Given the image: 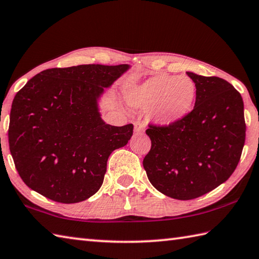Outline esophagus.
I'll return each instance as SVG.
<instances>
[{
    "mask_svg": "<svg viewBox=\"0 0 259 259\" xmlns=\"http://www.w3.org/2000/svg\"><path fill=\"white\" fill-rule=\"evenodd\" d=\"M145 133V126L144 123L141 122V121H136L135 122V134L137 135H140V134H144Z\"/></svg>",
    "mask_w": 259,
    "mask_h": 259,
    "instance_id": "esophagus-1",
    "label": "esophagus"
}]
</instances>
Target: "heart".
<instances>
[{
	"instance_id": "obj_1",
	"label": "heart",
	"mask_w": 259,
	"mask_h": 259,
	"mask_svg": "<svg viewBox=\"0 0 259 259\" xmlns=\"http://www.w3.org/2000/svg\"><path fill=\"white\" fill-rule=\"evenodd\" d=\"M197 87L187 75L159 73L124 91L128 106L161 125H171L188 115L195 106Z\"/></svg>"
}]
</instances>
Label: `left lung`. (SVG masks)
Wrapping results in <instances>:
<instances>
[{
	"mask_svg": "<svg viewBox=\"0 0 259 259\" xmlns=\"http://www.w3.org/2000/svg\"><path fill=\"white\" fill-rule=\"evenodd\" d=\"M197 87L194 110L179 122L146 131L144 168L151 185L178 200L200 197L235 171L245 144L244 102L226 80L187 71Z\"/></svg>",
	"mask_w": 259,
	"mask_h": 259,
	"instance_id": "1",
	"label": "left lung"
}]
</instances>
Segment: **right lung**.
I'll use <instances>...</instances> for the list:
<instances>
[{
  "label": "right lung",
  "mask_w": 259,
  "mask_h": 259,
  "mask_svg": "<svg viewBox=\"0 0 259 259\" xmlns=\"http://www.w3.org/2000/svg\"><path fill=\"white\" fill-rule=\"evenodd\" d=\"M129 64H83L42 71L16 93L9 144L24 184L49 199L75 203L100 189L109 156L134 124L103 121L100 101Z\"/></svg>",
  "instance_id": "obj_1"
}]
</instances>
